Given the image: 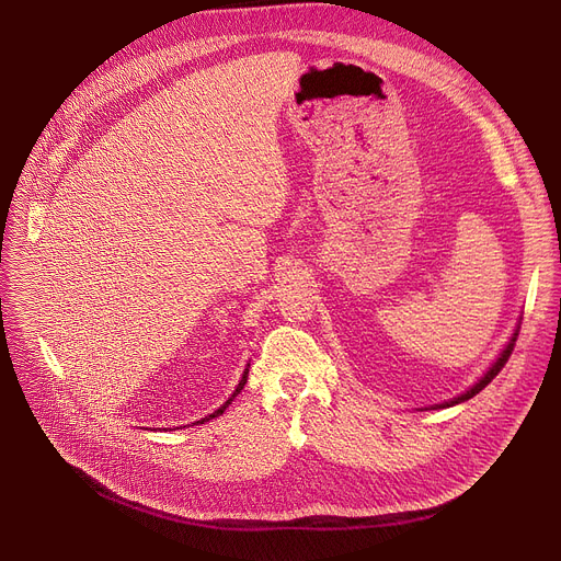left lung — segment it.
I'll return each instance as SVG.
<instances>
[{
    "mask_svg": "<svg viewBox=\"0 0 561 561\" xmlns=\"http://www.w3.org/2000/svg\"><path fill=\"white\" fill-rule=\"evenodd\" d=\"M516 336H518V334H514V339L510 341V345L505 347V352H503V355H500V357H497V362H495V364H493V366L489 368V373H486V375H484V377H482V379L478 381V385H476L473 389H468L466 393H461L459 398H455V400H450V402H444V404H438V409H444V407H453V404H459V402H463V400H470V398H473V396H478V393H480V391H482V389H484V387L489 385V381H491V379H493V377H495V375H497L500 370H503V368H505V364L510 362V357H512V352H514V345H516Z\"/></svg>",
    "mask_w": 561,
    "mask_h": 561,
    "instance_id": "8db88e82",
    "label": "left lung"
}]
</instances>
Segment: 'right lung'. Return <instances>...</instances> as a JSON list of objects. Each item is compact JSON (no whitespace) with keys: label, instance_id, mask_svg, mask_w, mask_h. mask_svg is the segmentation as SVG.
Wrapping results in <instances>:
<instances>
[{"label":"right lung","instance_id":"add662e5","mask_svg":"<svg viewBox=\"0 0 561 561\" xmlns=\"http://www.w3.org/2000/svg\"><path fill=\"white\" fill-rule=\"evenodd\" d=\"M245 381H248V370H245V373H243V379H241V381H239V387H236V391H233V396H231V398H229V400H227V402H225V404H222V407H220V409H218V411H214V414H211V416H206V419H202V421H197V423H206V421H211V419H216V416H220V414H222V411H225V409H227V407H229V404H231V400H233V398H236V396H239V393H241V389H243V387H245Z\"/></svg>","mask_w":561,"mask_h":561}]
</instances>
